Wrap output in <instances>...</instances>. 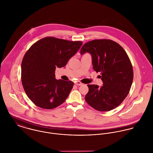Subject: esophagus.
Instances as JSON below:
<instances>
[{
    "label": "esophagus",
    "mask_w": 153,
    "mask_h": 153,
    "mask_svg": "<svg viewBox=\"0 0 153 153\" xmlns=\"http://www.w3.org/2000/svg\"><path fill=\"white\" fill-rule=\"evenodd\" d=\"M74 84H75L76 85H77V86H81V85H82V83L80 82H79V81H76V82H74Z\"/></svg>",
    "instance_id": "34e87169"
}]
</instances>
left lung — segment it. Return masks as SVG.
<instances>
[{
  "instance_id": "obj_1",
  "label": "left lung",
  "mask_w": 153,
  "mask_h": 153,
  "mask_svg": "<svg viewBox=\"0 0 153 153\" xmlns=\"http://www.w3.org/2000/svg\"><path fill=\"white\" fill-rule=\"evenodd\" d=\"M89 53L94 71L100 72L103 86L88 85L86 102L99 111L118 106L128 94L133 81L131 61L122 47L111 39H94L85 44L80 54Z\"/></svg>"
}]
</instances>
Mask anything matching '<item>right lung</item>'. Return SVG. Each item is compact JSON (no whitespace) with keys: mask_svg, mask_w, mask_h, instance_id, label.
<instances>
[{"mask_svg":"<svg viewBox=\"0 0 153 153\" xmlns=\"http://www.w3.org/2000/svg\"><path fill=\"white\" fill-rule=\"evenodd\" d=\"M82 44L49 36L39 39L27 51L21 64L22 83L35 105L52 109L65 100L74 83L57 80L56 68L64 67Z\"/></svg>","mask_w":153,"mask_h":153,"instance_id":"1","label":"right lung"}]
</instances>
